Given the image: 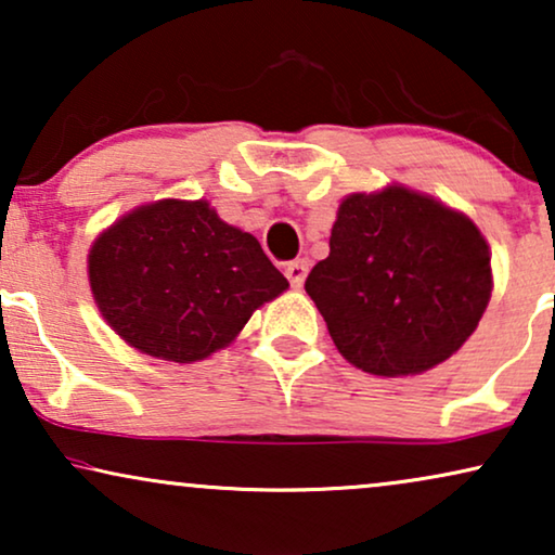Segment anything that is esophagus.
Returning a JSON list of instances; mask_svg holds the SVG:
<instances>
[{
	"label": "esophagus",
	"mask_w": 555,
	"mask_h": 555,
	"mask_svg": "<svg viewBox=\"0 0 555 555\" xmlns=\"http://www.w3.org/2000/svg\"><path fill=\"white\" fill-rule=\"evenodd\" d=\"M285 275H287V280H291L293 287H300L302 283H306V275H308V260H306V257L287 262Z\"/></svg>",
	"instance_id": "1"
}]
</instances>
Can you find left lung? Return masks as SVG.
<instances>
[{
  "mask_svg": "<svg viewBox=\"0 0 555 555\" xmlns=\"http://www.w3.org/2000/svg\"><path fill=\"white\" fill-rule=\"evenodd\" d=\"M490 291L480 230L404 186L344 199L331 255L306 280L338 351L376 376L422 374L450 359Z\"/></svg>",
  "mask_w": 555,
  "mask_h": 555,
  "instance_id": "1",
  "label": "left lung"
}]
</instances>
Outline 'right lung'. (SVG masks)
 Wrapping results in <instances>:
<instances>
[{
	"mask_svg": "<svg viewBox=\"0 0 555 555\" xmlns=\"http://www.w3.org/2000/svg\"><path fill=\"white\" fill-rule=\"evenodd\" d=\"M90 287L113 331L154 359L192 363L230 344L287 287L253 234L207 202L164 199L95 240Z\"/></svg>",
	"mask_w": 555,
	"mask_h": 555,
	"instance_id": "add662e5",
	"label": "right lung"
}]
</instances>
